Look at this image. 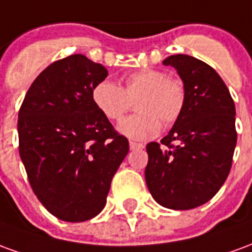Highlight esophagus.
<instances>
[{"instance_id": "esophagus-1", "label": "esophagus", "mask_w": 252, "mask_h": 252, "mask_svg": "<svg viewBox=\"0 0 252 252\" xmlns=\"http://www.w3.org/2000/svg\"><path fill=\"white\" fill-rule=\"evenodd\" d=\"M143 147H144V144H142V143L129 142V148H131V150H136V148H143Z\"/></svg>"}]
</instances>
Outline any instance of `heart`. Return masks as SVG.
Wrapping results in <instances>:
<instances>
[{"label":"heart","instance_id":"obj_1","mask_svg":"<svg viewBox=\"0 0 252 252\" xmlns=\"http://www.w3.org/2000/svg\"><path fill=\"white\" fill-rule=\"evenodd\" d=\"M136 115L119 124V132L133 140H146L158 135L164 126H171L184 112L186 90L178 78L155 68H143L126 74L123 86L102 79L92 89V102L105 119L119 121L136 99Z\"/></svg>","mask_w":252,"mask_h":252}]
</instances>
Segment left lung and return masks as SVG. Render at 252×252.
<instances>
[{"mask_svg":"<svg viewBox=\"0 0 252 252\" xmlns=\"http://www.w3.org/2000/svg\"><path fill=\"white\" fill-rule=\"evenodd\" d=\"M185 85L184 112L160 143L147 144L146 184L159 205L186 211L205 204L220 190L236 146L235 104L220 75L189 55H171Z\"/></svg>","mask_w":252,"mask_h":252,"instance_id":"8db88e82","label":"left lung"}]
</instances>
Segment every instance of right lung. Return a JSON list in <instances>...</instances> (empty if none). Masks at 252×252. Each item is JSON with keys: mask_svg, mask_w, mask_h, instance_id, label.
<instances>
[{"mask_svg": "<svg viewBox=\"0 0 252 252\" xmlns=\"http://www.w3.org/2000/svg\"><path fill=\"white\" fill-rule=\"evenodd\" d=\"M106 77L102 64L70 55L39 74L20 108L19 151L31 188L63 221H86L104 209L129 151L92 102V89Z\"/></svg>", "mask_w": 252, "mask_h": 252, "instance_id": "1", "label": "right lung"}]
</instances>
